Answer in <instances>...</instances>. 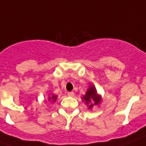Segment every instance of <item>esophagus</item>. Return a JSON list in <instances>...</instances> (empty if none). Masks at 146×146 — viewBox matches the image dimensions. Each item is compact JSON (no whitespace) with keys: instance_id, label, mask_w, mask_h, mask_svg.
Instances as JSON below:
<instances>
[{"instance_id":"obj_1","label":"esophagus","mask_w":146,"mask_h":146,"mask_svg":"<svg viewBox=\"0 0 146 146\" xmlns=\"http://www.w3.org/2000/svg\"><path fill=\"white\" fill-rule=\"evenodd\" d=\"M67 95L69 96H74V92H67Z\"/></svg>"}]
</instances>
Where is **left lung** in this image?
Masks as SVG:
<instances>
[{"label":"left lung","instance_id":"obj_1","mask_svg":"<svg viewBox=\"0 0 146 146\" xmlns=\"http://www.w3.org/2000/svg\"><path fill=\"white\" fill-rule=\"evenodd\" d=\"M83 100L85 104L88 105V108H92L94 105H97L100 103V97L97 95V92L95 87L92 86L88 89L86 95L84 96Z\"/></svg>","mask_w":146,"mask_h":146}]
</instances>
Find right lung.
Instances as JSON below:
<instances>
[{
	"instance_id": "obj_1",
	"label": "right lung",
	"mask_w": 146,
	"mask_h": 146,
	"mask_svg": "<svg viewBox=\"0 0 146 146\" xmlns=\"http://www.w3.org/2000/svg\"><path fill=\"white\" fill-rule=\"evenodd\" d=\"M56 99H57V96H54H54H52L51 97H50L49 98V100H53V101L54 102L56 100Z\"/></svg>"
}]
</instances>
